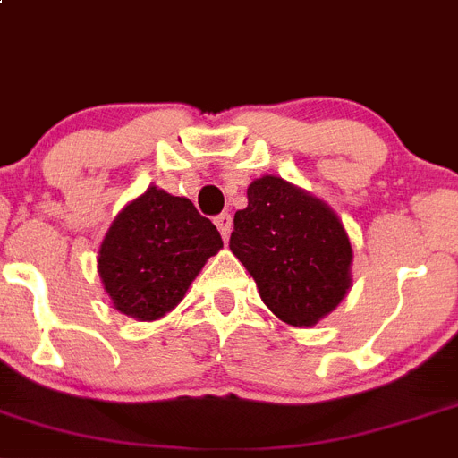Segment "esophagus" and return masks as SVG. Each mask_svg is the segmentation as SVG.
Returning <instances> with one entry per match:
<instances>
[{"mask_svg": "<svg viewBox=\"0 0 458 458\" xmlns=\"http://www.w3.org/2000/svg\"><path fill=\"white\" fill-rule=\"evenodd\" d=\"M214 224H216L221 237H224V240H228L230 230H233V218H230V214H218V216L214 218Z\"/></svg>", "mask_w": 458, "mask_h": 458, "instance_id": "esophagus-1", "label": "esophagus"}]
</instances>
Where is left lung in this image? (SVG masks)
<instances>
[{
  "mask_svg": "<svg viewBox=\"0 0 458 458\" xmlns=\"http://www.w3.org/2000/svg\"><path fill=\"white\" fill-rule=\"evenodd\" d=\"M246 196V209L234 214L230 251L278 320L311 327L352 285L348 233L327 202L276 174L253 180Z\"/></svg>",
  "mask_w": 458,
  "mask_h": 458,
  "instance_id": "obj_1",
  "label": "left lung"
}]
</instances>
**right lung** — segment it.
Masks as SVG:
<instances>
[{"instance_id": "obj_1", "label": "right lung", "mask_w": 458, "mask_h": 458, "mask_svg": "<svg viewBox=\"0 0 458 458\" xmlns=\"http://www.w3.org/2000/svg\"><path fill=\"white\" fill-rule=\"evenodd\" d=\"M221 249L216 225L189 198L149 186L110 224L98 249V276L119 313L152 323L184 300Z\"/></svg>"}]
</instances>
